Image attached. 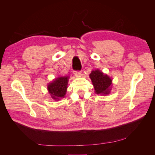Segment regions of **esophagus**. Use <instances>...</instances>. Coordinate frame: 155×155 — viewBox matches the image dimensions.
Wrapping results in <instances>:
<instances>
[{"label": "esophagus", "mask_w": 155, "mask_h": 155, "mask_svg": "<svg viewBox=\"0 0 155 155\" xmlns=\"http://www.w3.org/2000/svg\"><path fill=\"white\" fill-rule=\"evenodd\" d=\"M74 74L75 75V76H80L81 75V71H75Z\"/></svg>", "instance_id": "1"}]
</instances>
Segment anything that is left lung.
Segmentation results:
<instances>
[{
    "mask_svg": "<svg viewBox=\"0 0 155 155\" xmlns=\"http://www.w3.org/2000/svg\"><path fill=\"white\" fill-rule=\"evenodd\" d=\"M90 78L97 94H107L110 92L112 80L107 75L100 72L99 70H95L91 73Z\"/></svg>",
    "mask_w": 155,
    "mask_h": 155,
    "instance_id": "8db88e82",
    "label": "left lung"
}]
</instances>
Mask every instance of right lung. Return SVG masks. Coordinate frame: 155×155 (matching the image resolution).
Wrapping results in <instances>:
<instances>
[{
	"mask_svg": "<svg viewBox=\"0 0 155 155\" xmlns=\"http://www.w3.org/2000/svg\"><path fill=\"white\" fill-rule=\"evenodd\" d=\"M68 78L67 76L60 77L50 83L48 90L54 100H59V97H64L67 92Z\"/></svg>",
	"mask_w": 155,
	"mask_h": 155,
	"instance_id": "add662e5",
	"label": "right lung"
}]
</instances>
